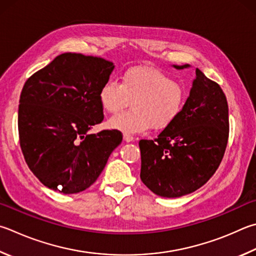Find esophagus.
I'll list each match as a JSON object with an SVG mask.
<instances>
[{
    "label": "esophagus",
    "mask_w": 256,
    "mask_h": 256,
    "mask_svg": "<svg viewBox=\"0 0 256 256\" xmlns=\"http://www.w3.org/2000/svg\"><path fill=\"white\" fill-rule=\"evenodd\" d=\"M123 140H124L125 142H133V141H134V138H133L132 136H130V134L125 133L124 136H123Z\"/></svg>",
    "instance_id": "1"
}]
</instances>
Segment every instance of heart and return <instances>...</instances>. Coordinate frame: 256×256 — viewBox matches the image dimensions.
Listing matches in <instances>:
<instances>
[{
	"instance_id": "1",
	"label": "heart",
	"mask_w": 256,
	"mask_h": 256,
	"mask_svg": "<svg viewBox=\"0 0 256 256\" xmlns=\"http://www.w3.org/2000/svg\"><path fill=\"white\" fill-rule=\"evenodd\" d=\"M187 100L186 88L168 74L151 67H132L123 72L120 84L110 80L98 92L106 113H116L132 100V110L118 114L108 122L110 128L124 133L164 130L182 112Z\"/></svg>"
}]
</instances>
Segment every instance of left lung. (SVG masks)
I'll return each instance as SVG.
<instances>
[{"label": "left lung", "mask_w": 256, "mask_h": 256, "mask_svg": "<svg viewBox=\"0 0 256 256\" xmlns=\"http://www.w3.org/2000/svg\"><path fill=\"white\" fill-rule=\"evenodd\" d=\"M176 69L190 64H174ZM228 105L217 82L196 68L182 112L154 140H141V180L158 196L196 192L216 172L228 140Z\"/></svg>", "instance_id": "obj_1"}]
</instances>
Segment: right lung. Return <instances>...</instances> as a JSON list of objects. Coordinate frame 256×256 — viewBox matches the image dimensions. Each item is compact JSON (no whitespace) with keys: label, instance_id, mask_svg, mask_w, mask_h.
I'll return each instance as SVG.
<instances>
[{"label":"right lung","instance_id":"obj_1","mask_svg":"<svg viewBox=\"0 0 256 256\" xmlns=\"http://www.w3.org/2000/svg\"><path fill=\"white\" fill-rule=\"evenodd\" d=\"M114 67L103 58L67 52L26 82L18 116L20 146L46 187L66 194L90 187L122 142L116 130L88 133L104 120L98 92Z\"/></svg>","mask_w":256,"mask_h":256}]
</instances>
